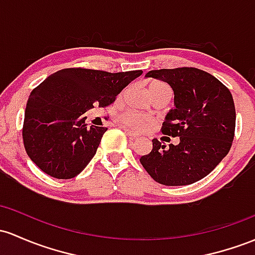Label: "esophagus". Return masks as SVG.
Here are the masks:
<instances>
[{
  "mask_svg": "<svg viewBox=\"0 0 255 255\" xmlns=\"http://www.w3.org/2000/svg\"><path fill=\"white\" fill-rule=\"evenodd\" d=\"M125 133L127 134V136H129V138H136V136H138V134L136 133H134V132H132V130H129V129H125Z\"/></svg>",
  "mask_w": 255,
  "mask_h": 255,
  "instance_id": "34e87169",
  "label": "esophagus"
}]
</instances>
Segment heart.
<instances>
[{
    "mask_svg": "<svg viewBox=\"0 0 255 255\" xmlns=\"http://www.w3.org/2000/svg\"><path fill=\"white\" fill-rule=\"evenodd\" d=\"M147 91L149 94L151 93H157V92H169V88L164 83L162 82H151L149 87H147ZM121 122L123 125L128 126V127H132L134 129H142V128L147 127L149 126V119L144 115H140L138 113H132V111H127V113H123L120 117Z\"/></svg>",
    "mask_w": 255,
    "mask_h": 255,
    "instance_id": "b5f03b06",
    "label": "heart"
}]
</instances>
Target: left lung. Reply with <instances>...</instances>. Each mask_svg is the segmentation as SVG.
Wrapping results in <instances>:
<instances>
[{"label": "left lung", "instance_id": "obj_1", "mask_svg": "<svg viewBox=\"0 0 255 255\" xmlns=\"http://www.w3.org/2000/svg\"><path fill=\"white\" fill-rule=\"evenodd\" d=\"M145 77L168 83L174 109L162 125V133L179 136V144L162 145L152 139V150L140 163L162 185H190L208 175L230 151L236 111L232 96L218 78L196 68L151 70Z\"/></svg>", "mask_w": 255, "mask_h": 255}]
</instances>
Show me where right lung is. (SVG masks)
Instances as JSON below:
<instances>
[{"label": "right lung", "mask_w": 255, "mask_h": 255, "mask_svg": "<svg viewBox=\"0 0 255 255\" xmlns=\"http://www.w3.org/2000/svg\"><path fill=\"white\" fill-rule=\"evenodd\" d=\"M142 74L63 69L30 94L25 109L23 140L27 156L42 172L57 179L80 174L96 155L108 128L86 123L85 113L110 105Z\"/></svg>", "instance_id": "1"}]
</instances>
